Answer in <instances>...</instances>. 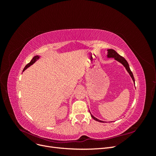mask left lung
Listing matches in <instances>:
<instances>
[{"instance_id": "8db88e82", "label": "left lung", "mask_w": 156, "mask_h": 156, "mask_svg": "<svg viewBox=\"0 0 156 156\" xmlns=\"http://www.w3.org/2000/svg\"><path fill=\"white\" fill-rule=\"evenodd\" d=\"M108 54L107 56H108V58H115V60H118V61H119V62H120V63H122V64H123V65L124 66V67L126 68V69H127V72H128V73H129V75H131V77L132 79H133V81L135 82V79H134V77H133V73H132V72H131L130 68H129V64H128V63H127V60H126L124 57H122V56H120V55L118 54V53H116V52L115 50H113V49H108ZM91 116L92 117L93 119H94V120L98 121V122H103V121H101V120H100L97 119L96 118H95V117H94V116L93 115H91Z\"/></svg>"}]
</instances>
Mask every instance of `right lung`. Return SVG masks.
Instances as JSON below:
<instances>
[{"instance_id": "obj_1", "label": "right lung", "mask_w": 156, "mask_h": 156, "mask_svg": "<svg viewBox=\"0 0 156 156\" xmlns=\"http://www.w3.org/2000/svg\"><path fill=\"white\" fill-rule=\"evenodd\" d=\"M38 58H39V56H35L32 59V60L30 61V62L29 64H27L26 65V66L25 67V68H24V69H23V71L25 70L27 68H29V67L30 66H31L32 64H34V63L36 62V60L37 59H38Z\"/></svg>"}]
</instances>
